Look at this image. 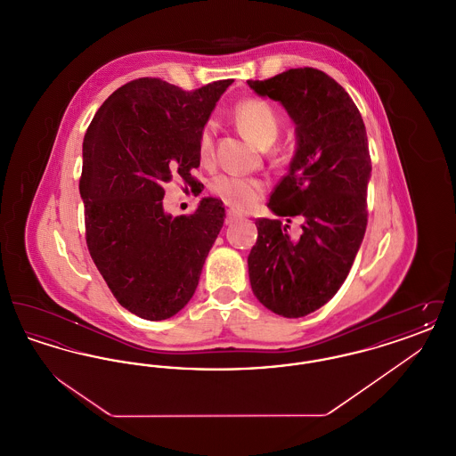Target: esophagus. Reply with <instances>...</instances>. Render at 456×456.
Returning a JSON list of instances; mask_svg holds the SVG:
<instances>
[{"instance_id": "1", "label": "esophagus", "mask_w": 456, "mask_h": 456, "mask_svg": "<svg viewBox=\"0 0 456 456\" xmlns=\"http://www.w3.org/2000/svg\"><path fill=\"white\" fill-rule=\"evenodd\" d=\"M238 217H240L238 212H234V210H227V216H225V224H231L232 220H236Z\"/></svg>"}]
</instances>
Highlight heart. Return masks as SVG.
I'll use <instances>...</instances> for the list:
<instances>
[{
  "label": "heart",
  "instance_id": "1",
  "mask_svg": "<svg viewBox=\"0 0 456 456\" xmlns=\"http://www.w3.org/2000/svg\"><path fill=\"white\" fill-rule=\"evenodd\" d=\"M234 121L248 138L256 142L260 147H270L281 133V118L266 101L249 97L240 101L234 108ZM216 149V125L205 123L198 133L196 151L203 164L212 162ZM277 159L281 153L273 152ZM210 191L232 208L248 210L253 208L265 193V183L255 177L240 175H217L210 183Z\"/></svg>",
  "mask_w": 456,
  "mask_h": 456
}]
</instances>
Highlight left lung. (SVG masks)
Masks as SVG:
<instances>
[{"instance_id":"1","label":"left lung","mask_w":456,"mask_h":456,"mask_svg":"<svg viewBox=\"0 0 456 456\" xmlns=\"http://www.w3.org/2000/svg\"><path fill=\"white\" fill-rule=\"evenodd\" d=\"M282 104L296 125L297 149L268 208L287 224L258 218L248 256L251 289L266 309L301 318L325 305L346 282L368 225V134L346 88L316 68H292L248 80ZM304 232L288 236L289 218Z\"/></svg>"}]
</instances>
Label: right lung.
<instances>
[{
	"instance_id": "right-lung-1",
	"label": "right lung",
	"mask_w": 456,
	"mask_h": 456,
	"mask_svg": "<svg viewBox=\"0 0 456 456\" xmlns=\"http://www.w3.org/2000/svg\"><path fill=\"white\" fill-rule=\"evenodd\" d=\"M232 80L186 92L160 78L118 88L84 138L80 195L90 256L118 303L151 322L179 313L195 294L201 268L224 225L217 198L191 216L164 212V184L181 175L200 186L196 140Z\"/></svg>"
}]
</instances>
